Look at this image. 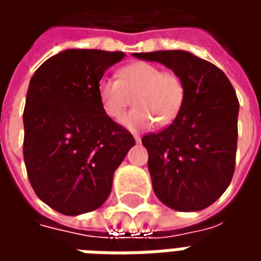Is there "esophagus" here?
<instances>
[{
    "label": "esophagus",
    "mask_w": 261,
    "mask_h": 261,
    "mask_svg": "<svg viewBox=\"0 0 261 261\" xmlns=\"http://www.w3.org/2000/svg\"><path fill=\"white\" fill-rule=\"evenodd\" d=\"M134 140H136V142H141V137L136 134V136H134Z\"/></svg>",
    "instance_id": "esophagus-1"
}]
</instances>
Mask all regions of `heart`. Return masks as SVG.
Returning <instances> with one entry per match:
<instances>
[{
	"label": "heart",
	"mask_w": 261,
	"mask_h": 261,
	"mask_svg": "<svg viewBox=\"0 0 261 261\" xmlns=\"http://www.w3.org/2000/svg\"><path fill=\"white\" fill-rule=\"evenodd\" d=\"M97 97L100 108L110 119H117L131 103L137 108L124 114L119 123L130 131L169 124L180 110L185 100V85L173 71H161L151 63H133L123 67L119 80L102 76L97 82Z\"/></svg>",
	"instance_id": "b5f03b06"
}]
</instances>
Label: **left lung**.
Masks as SVG:
<instances>
[{
	"label": "left lung",
	"mask_w": 261,
	"mask_h": 261,
	"mask_svg": "<svg viewBox=\"0 0 261 261\" xmlns=\"http://www.w3.org/2000/svg\"><path fill=\"white\" fill-rule=\"evenodd\" d=\"M179 75L185 100L173 123L142 137L155 196L176 211H200L229 186L235 170L239 102L226 75L185 50L134 53Z\"/></svg>",
	"instance_id": "1"
}]
</instances>
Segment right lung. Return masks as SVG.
<instances>
[{"instance_id":"obj_1","label":"right lung","mask_w":261,"mask_h":261,"mask_svg":"<svg viewBox=\"0 0 261 261\" xmlns=\"http://www.w3.org/2000/svg\"><path fill=\"white\" fill-rule=\"evenodd\" d=\"M121 51L68 48L46 60L29 82L23 158L37 197L64 215L108 200L113 175L134 138L100 108L97 82Z\"/></svg>"}]
</instances>
